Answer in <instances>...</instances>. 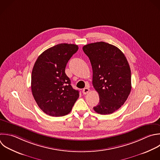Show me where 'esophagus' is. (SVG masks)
I'll return each instance as SVG.
<instances>
[{
  "instance_id": "1",
  "label": "esophagus",
  "mask_w": 160,
  "mask_h": 160,
  "mask_svg": "<svg viewBox=\"0 0 160 160\" xmlns=\"http://www.w3.org/2000/svg\"><path fill=\"white\" fill-rule=\"evenodd\" d=\"M89 92V89L88 88H84V89H82V93H83L84 94H88Z\"/></svg>"
}]
</instances>
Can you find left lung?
<instances>
[{
	"label": "left lung",
	"mask_w": 160,
	"mask_h": 160,
	"mask_svg": "<svg viewBox=\"0 0 160 160\" xmlns=\"http://www.w3.org/2000/svg\"><path fill=\"white\" fill-rule=\"evenodd\" d=\"M92 69V85L98 92L99 102L94 110L109 114L119 109L131 90V74L128 62L117 47L98 42L82 48Z\"/></svg>",
	"instance_id": "left-lung-1"
}]
</instances>
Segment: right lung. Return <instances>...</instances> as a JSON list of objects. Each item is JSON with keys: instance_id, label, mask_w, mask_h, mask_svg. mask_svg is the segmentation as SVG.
Returning <instances> with one entry per match:
<instances>
[{"instance_id": "obj_1", "label": "right lung", "mask_w": 160, "mask_h": 160, "mask_svg": "<svg viewBox=\"0 0 160 160\" xmlns=\"http://www.w3.org/2000/svg\"><path fill=\"white\" fill-rule=\"evenodd\" d=\"M72 44H59L44 51L32 71L31 90L40 109L55 117L69 114L79 94L65 73L68 61L78 50Z\"/></svg>"}]
</instances>
